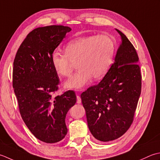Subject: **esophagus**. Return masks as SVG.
Returning a JSON list of instances; mask_svg holds the SVG:
<instances>
[{"mask_svg": "<svg viewBox=\"0 0 160 160\" xmlns=\"http://www.w3.org/2000/svg\"><path fill=\"white\" fill-rule=\"evenodd\" d=\"M77 103H81V97H80L79 95H77Z\"/></svg>", "mask_w": 160, "mask_h": 160, "instance_id": "34e87169", "label": "esophagus"}]
</instances>
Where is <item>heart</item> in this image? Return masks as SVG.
Masks as SVG:
<instances>
[{
  "mask_svg": "<svg viewBox=\"0 0 160 160\" xmlns=\"http://www.w3.org/2000/svg\"><path fill=\"white\" fill-rule=\"evenodd\" d=\"M115 43L106 34H94L79 37L64 47L65 54L54 52L51 63L55 72L61 77H68L75 68L78 70L66 83L68 88L80 89L91 79L99 80L103 77L112 62Z\"/></svg>",
  "mask_w": 160,
  "mask_h": 160,
  "instance_id": "b5f03b06",
  "label": "heart"
}]
</instances>
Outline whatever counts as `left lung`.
<instances>
[{
    "instance_id": "8db88e82",
    "label": "left lung",
    "mask_w": 160,
    "mask_h": 160,
    "mask_svg": "<svg viewBox=\"0 0 160 160\" xmlns=\"http://www.w3.org/2000/svg\"><path fill=\"white\" fill-rule=\"evenodd\" d=\"M116 30L122 43L115 62L98 84L81 94L90 131L103 142L119 138L128 130L142 90L138 54L128 38Z\"/></svg>"
}]
</instances>
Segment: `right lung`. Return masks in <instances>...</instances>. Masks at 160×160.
<instances>
[{
  "mask_svg": "<svg viewBox=\"0 0 160 160\" xmlns=\"http://www.w3.org/2000/svg\"><path fill=\"white\" fill-rule=\"evenodd\" d=\"M70 31L63 25L34 29L22 42L14 61L12 86L22 119L35 138L48 144L66 135V114L77 102L73 90L53 96L60 80L51 55Z\"/></svg>",
  "mask_w": 160,
  "mask_h": 160,
  "instance_id": "1",
  "label": "right lung"
}]
</instances>
